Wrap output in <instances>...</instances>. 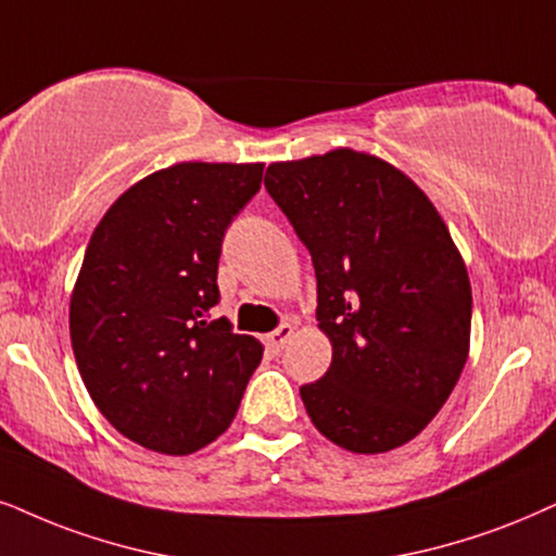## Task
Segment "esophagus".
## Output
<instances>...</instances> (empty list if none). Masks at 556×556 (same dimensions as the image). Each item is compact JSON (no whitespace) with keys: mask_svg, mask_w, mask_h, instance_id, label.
I'll list each match as a JSON object with an SVG mask.
<instances>
[{"mask_svg":"<svg viewBox=\"0 0 556 556\" xmlns=\"http://www.w3.org/2000/svg\"><path fill=\"white\" fill-rule=\"evenodd\" d=\"M292 333H294V326H292V323H282V326H279L277 330H271V333L266 336V339H264L266 349H271L274 354H277V351H282V349H285V343L292 339Z\"/></svg>","mask_w":556,"mask_h":556,"instance_id":"1","label":"esophagus"}]
</instances>
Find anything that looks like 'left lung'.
Masks as SVG:
<instances>
[{"label": "left lung", "instance_id": "1", "mask_svg": "<svg viewBox=\"0 0 556 556\" xmlns=\"http://www.w3.org/2000/svg\"><path fill=\"white\" fill-rule=\"evenodd\" d=\"M311 251L333 359L300 397L341 448L382 454L431 424L467 364L472 287L431 200L388 161L336 149L266 168Z\"/></svg>", "mask_w": 556, "mask_h": 556}]
</instances>
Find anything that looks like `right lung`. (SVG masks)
Masks as SVG:
<instances>
[{
	"label": "right lung",
	"mask_w": 556,
	"mask_h": 556,
	"mask_svg": "<svg viewBox=\"0 0 556 556\" xmlns=\"http://www.w3.org/2000/svg\"><path fill=\"white\" fill-rule=\"evenodd\" d=\"M264 164L185 161L117 197L91 233L68 328L100 413L136 444L185 456L233 424L262 343L238 336L217 262Z\"/></svg>",
	"instance_id": "1"
}]
</instances>
